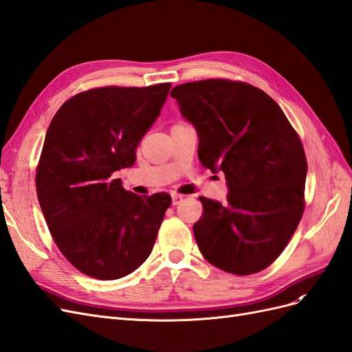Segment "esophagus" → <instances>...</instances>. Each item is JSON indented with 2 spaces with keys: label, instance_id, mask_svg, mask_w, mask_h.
<instances>
[{
  "label": "esophagus",
  "instance_id": "esophagus-1",
  "mask_svg": "<svg viewBox=\"0 0 352 352\" xmlns=\"http://www.w3.org/2000/svg\"><path fill=\"white\" fill-rule=\"evenodd\" d=\"M184 201V197L182 195H177V194H175L173 197H172V202H173V206H177V204H180V202Z\"/></svg>",
  "mask_w": 352,
  "mask_h": 352
}]
</instances>
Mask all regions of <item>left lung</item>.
<instances>
[{
	"instance_id": "obj_1",
	"label": "left lung",
	"mask_w": 352,
	"mask_h": 352,
	"mask_svg": "<svg viewBox=\"0 0 352 352\" xmlns=\"http://www.w3.org/2000/svg\"><path fill=\"white\" fill-rule=\"evenodd\" d=\"M195 127L198 158L226 177V202L199 197L194 225L201 254L233 274L264 270L279 257L304 212L302 144L273 98L248 83L208 79L170 92Z\"/></svg>"
}]
</instances>
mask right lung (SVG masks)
<instances>
[{"mask_svg":"<svg viewBox=\"0 0 352 352\" xmlns=\"http://www.w3.org/2000/svg\"><path fill=\"white\" fill-rule=\"evenodd\" d=\"M170 87L91 89L50 123L36 170L39 206L61 254L91 278H124L153 251L172 198L129 192L113 173L135 164Z\"/></svg>","mask_w":352,"mask_h":352,"instance_id":"right-lung-1","label":"right lung"}]
</instances>
